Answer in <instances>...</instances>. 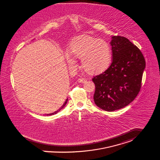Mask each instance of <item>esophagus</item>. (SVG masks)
Instances as JSON below:
<instances>
[{"label":"esophagus","instance_id":"obj_1","mask_svg":"<svg viewBox=\"0 0 160 160\" xmlns=\"http://www.w3.org/2000/svg\"><path fill=\"white\" fill-rule=\"evenodd\" d=\"M78 82H80V83H84L85 82H86V79H84V78H79L78 79Z\"/></svg>","mask_w":160,"mask_h":160}]
</instances>
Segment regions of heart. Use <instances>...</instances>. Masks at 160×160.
Here are the masks:
<instances>
[{
	"label": "heart",
	"mask_w": 160,
	"mask_h": 160,
	"mask_svg": "<svg viewBox=\"0 0 160 160\" xmlns=\"http://www.w3.org/2000/svg\"><path fill=\"white\" fill-rule=\"evenodd\" d=\"M65 58L70 67L76 65L74 58L81 59V64L87 73L98 74L105 71L112 60V51L108 42L103 40L79 37L71 42Z\"/></svg>",
	"instance_id": "1"
}]
</instances>
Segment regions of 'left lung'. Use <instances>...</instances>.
<instances>
[{
    "mask_svg": "<svg viewBox=\"0 0 160 160\" xmlns=\"http://www.w3.org/2000/svg\"><path fill=\"white\" fill-rule=\"evenodd\" d=\"M111 45V65L92 79L95 103L109 112L122 109L134 100L140 91L145 67L141 51L127 38L113 36Z\"/></svg>",
    "mask_w": 160,
    "mask_h": 160,
    "instance_id": "8db88e82",
    "label": "left lung"
}]
</instances>
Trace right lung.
Wrapping results in <instances>:
<instances>
[{"mask_svg":"<svg viewBox=\"0 0 160 160\" xmlns=\"http://www.w3.org/2000/svg\"><path fill=\"white\" fill-rule=\"evenodd\" d=\"M67 102H68V98L66 100V101H65V102H64V104L62 105V106L58 109V111H56V112H53V113H51V114H47V116H51V115H54V114H57L58 112L62 109H63V107L65 106V104H67Z\"/></svg>","mask_w":160,"mask_h":160,"instance_id":"1","label":"right lung"}]
</instances>
